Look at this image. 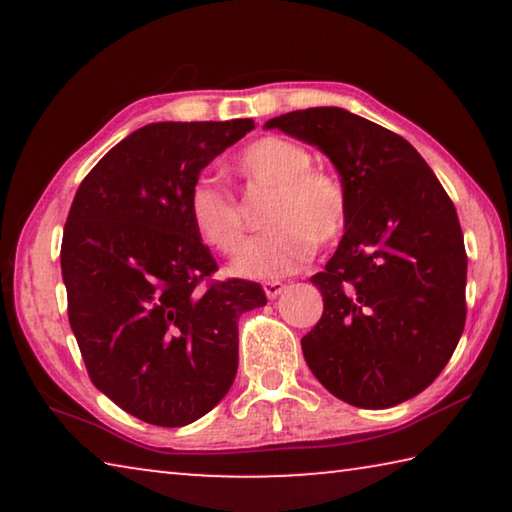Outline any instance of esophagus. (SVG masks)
Masks as SVG:
<instances>
[{
  "instance_id": "34e87169",
  "label": "esophagus",
  "mask_w": 512,
  "mask_h": 512,
  "mask_svg": "<svg viewBox=\"0 0 512 512\" xmlns=\"http://www.w3.org/2000/svg\"><path fill=\"white\" fill-rule=\"evenodd\" d=\"M284 289H287V284H284V282H277V280L264 282V293H266L268 300H275Z\"/></svg>"
}]
</instances>
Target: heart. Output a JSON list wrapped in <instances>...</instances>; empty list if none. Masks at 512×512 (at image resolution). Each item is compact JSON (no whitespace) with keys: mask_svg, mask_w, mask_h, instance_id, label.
<instances>
[{"mask_svg":"<svg viewBox=\"0 0 512 512\" xmlns=\"http://www.w3.org/2000/svg\"><path fill=\"white\" fill-rule=\"evenodd\" d=\"M305 146L284 137H259L237 153L235 169L248 185L275 187L264 225L268 232L244 248L232 271L259 280L296 273L318 246L339 241L350 223V196L334 171L311 167ZM189 219L207 246L235 255L246 241L244 210L228 189L198 176L187 194Z\"/></svg>","mask_w":512,"mask_h":512,"instance_id":"1","label":"heart"}]
</instances>
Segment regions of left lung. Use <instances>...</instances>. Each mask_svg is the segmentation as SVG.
I'll return each instance as SVG.
<instances>
[{
    "label": "left lung",
    "instance_id": "1",
    "mask_svg": "<svg viewBox=\"0 0 512 512\" xmlns=\"http://www.w3.org/2000/svg\"><path fill=\"white\" fill-rule=\"evenodd\" d=\"M266 128L318 146L350 196L348 230L311 282L323 316L302 354L359 409H388L436 379L465 327L467 255L456 207L413 146L343 108H307Z\"/></svg>",
    "mask_w": 512,
    "mask_h": 512
}]
</instances>
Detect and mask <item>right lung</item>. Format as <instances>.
I'll list each match as a JSON object with an SVG mask.
<instances>
[{
  "instance_id": "obj_1",
  "label": "right lung",
  "mask_w": 512,
  "mask_h": 512,
  "mask_svg": "<svg viewBox=\"0 0 512 512\" xmlns=\"http://www.w3.org/2000/svg\"><path fill=\"white\" fill-rule=\"evenodd\" d=\"M253 119L160 121L121 140L83 178L69 207L60 268L67 316L92 384L158 427L203 418L230 391L244 311L257 282L219 271L187 194Z\"/></svg>"
}]
</instances>
